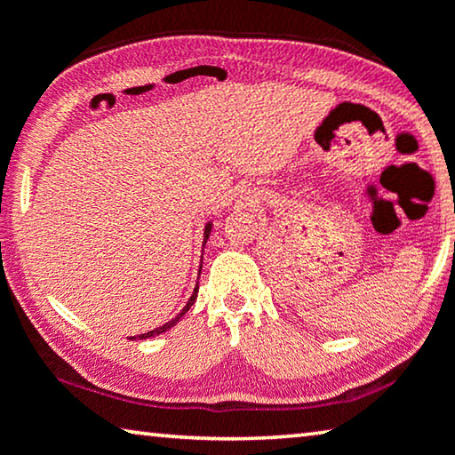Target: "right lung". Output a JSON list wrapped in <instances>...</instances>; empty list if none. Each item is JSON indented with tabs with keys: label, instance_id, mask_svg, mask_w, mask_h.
Here are the masks:
<instances>
[{
	"label": "right lung",
	"instance_id": "right-lung-1",
	"mask_svg": "<svg viewBox=\"0 0 455 455\" xmlns=\"http://www.w3.org/2000/svg\"><path fill=\"white\" fill-rule=\"evenodd\" d=\"M211 230H212V222H206V227H204V243H202V244H206L208 236H211ZM202 251H204V249H202ZM200 269H202V261H200ZM196 298H198V283H196V287H194V291H192V295H190V299L186 301L184 309H182V312H180V314L176 315V318H172L170 322H165L164 326H160V328H156V330H149V331H146V334H140V336H129V340H135V338H140V340H146V338L157 336V334H164L165 330H170L172 326H176V323L184 318V314L188 312V309L192 307V304H194V301H196Z\"/></svg>",
	"mask_w": 455,
	"mask_h": 455
}]
</instances>
